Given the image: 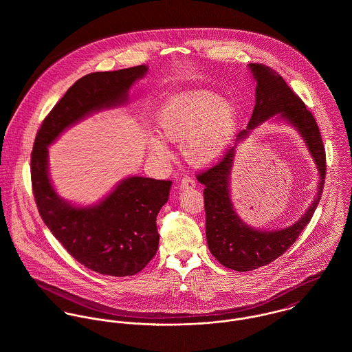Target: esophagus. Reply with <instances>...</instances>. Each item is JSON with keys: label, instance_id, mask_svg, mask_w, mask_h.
Wrapping results in <instances>:
<instances>
[{"label": "esophagus", "instance_id": "34e87169", "mask_svg": "<svg viewBox=\"0 0 352 352\" xmlns=\"http://www.w3.org/2000/svg\"><path fill=\"white\" fill-rule=\"evenodd\" d=\"M195 187V180H192L191 177H183L180 182V190H190Z\"/></svg>", "mask_w": 352, "mask_h": 352}]
</instances>
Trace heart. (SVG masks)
<instances>
[{"instance_id": "obj_1", "label": "heart", "mask_w": 352, "mask_h": 352, "mask_svg": "<svg viewBox=\"0 0 352 352\" xmlns=\"http://www.w3.org/2000/svg\"><path fill=\"white\" fill-rule=\"evenodd\" d=\"M239 122V109L232 100L203 91H187L168 101L157 118L158 134L169 142H180L182 154L195 166L218 161L226 151ZM151 151L165 157L161 140H153Z\"/></svg>"}]
</instances>
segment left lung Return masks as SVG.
<instances>
[{"label":"left lung","instance_id":"1","mask_svg":"<svg viewBox=\"0 0 352 352\" xmlns=\"http://www.w3.org/2000/svg\"><path fill=\"white\" fill-rule=\"evenodd\" d=\"M248 69L256 81V92L254 108L247 130L237 135L236 146L223 155L221 162L197 176L198 182L204 186L208 250L222 265L240 272L270 264L296 243L321 199L327 168L318 126L301 99L271 67L250 63ZM274 116L293 125L300 134L316 164L319 183L315 199L297 223L283 230L263 231L247 226L238 215L231 201L230 183L235 148L248 138L253 128Z\"/></svg>","mask_w":352,"mask_h":352}]
</instances>
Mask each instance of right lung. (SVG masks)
<instances>
[{
  "instance_id": "add662e5",
  "label": "right lung",
  "mask_w": 352,
  "mask_h": 352,
  "mask_svg": "<svg viewBox=\"0 0 352 352\" xmlns=\"http://www.w3.org/2000/svg\"><path fill=\"white\" fill-rule=\"evenodd\" d=\"M148 70L140 65L76 81L43 120L31 154L32 190L42 219L78 263L101 275H134L154 257L160 241L155 218L169 199L172 182L129 176L101 201L80 206L55 191L49 146L85 118L129 104L131 87Z\"/></svg>"
}]
</instances>
